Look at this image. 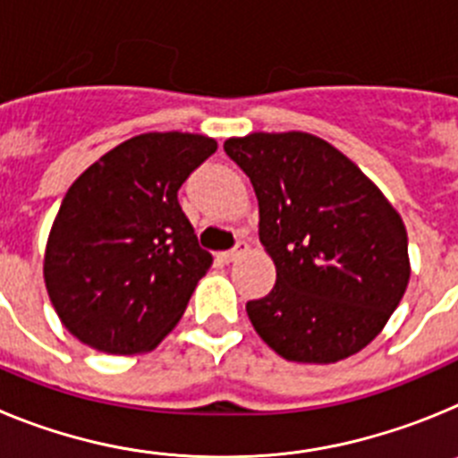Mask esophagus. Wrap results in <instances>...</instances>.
Wrapping results in <instances>:
<instances>
[{
  "instance_id": "34e87169",
  "label": "esophagus",
  "mask_w": 458,
  "mask_h": 458,
  "mask_svg": "<svg viewBox=\"0 0 458 458\" xmlns=\"http://www.w3.org/2000/svg\"><path fill=\"white\" fill-rule=\"evenodd\" d=\"M245 252H248V245H245V242H238L236 248L229 250V252H220V254H217V259H220V261H225V264H232V261L241 259Z\"/></svg>"
}]
</instances>
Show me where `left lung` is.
Here are the masks:
<instances>
[{
    "label": "left lung",
    "mask_w": 458,
    "mask_h": 458,
    "mask_svg": "<svg viewBox=\"0 0 458 458\" xmlns=\"http://www.w3.org/2000/svg\"><path fill=\"white\" fill-rule=\"evenodd\" d=\"M259 201V238L277 279L245 305L277 355L333 365L386 327L411 279L408 233L378 185L310 132H250L225 141Z\"/></svg>",
    "instance_id": "1"
}]
</instances>
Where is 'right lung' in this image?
I'll use <instances>...</instances> for the list:
<instances>
[{
  "mask_svg": "<svg viewBox=\"0 0 458 458\" xmlns=\"http://www.w3.org/2000/svg\"><path fill=\"white\" fill-rule=\"evenodd\" d=\"M216 148L213 137L194 132H144L68 188L43 277L72 337L100 353H148L181 321L213 257L199 248L176 194Z\"/></svg>",
  "mask_w": 458,
  "mask_h": 458,
  "instance_id": "add662e5",
  "label": "right lung"
}]
</instances>
